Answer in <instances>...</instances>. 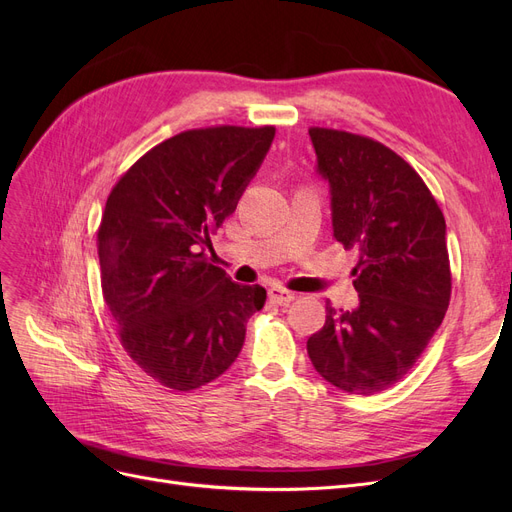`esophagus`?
I'll list each match as a JSON object with an SVG mask.
<instances>
[{"mask_svg":"<svg viewBox=\"0 0 512 512\" xmlns=\"http://www.w3.org/2000/svg\"><path fill=\"white\" fill-rule=\"evenodd\" d=\"M269 299L275 305H288L294 299V294L290 290H286V288L273 286V288H269Z\"/></svg>","mask_w":512,"mask_h":512,"instance_id":"1","label":"esophagus"}]
</instances>
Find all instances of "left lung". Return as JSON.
Masks as SVG:
<instances>
[{
	"instance_id": "1",
	"label": "left lung",
	"mask_w": 512,
	"mask_h": 512,
	"mask_svg": "<svg viewBox=\"0 0 512 512\" xmlns=\"http://www.w3.org/2000/svg\"><path fill=\"white\" fill-rule=\"evenodd\" d=\"M316 173L329 183L333 237L359 250V305L307 339L318 374L352 395H376L404 378L451 301L446 222L416 170L371 138L312 128Z\"/></svg>"
}]
</instances>
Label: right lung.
Masks as SVG:
<instances>
[{"label": "right lung", "mask_w": 512, "mask_h": 512, "mask_svg": "<svg viewBox=\"0 0 512 512\" xmlns=\"http://www.w3.org/2000/svg\"><path fill=\"white\" fill-rule=\"evenodd\" d=\"M275 128L181 132L119 179L98 230L104 301L121 346L153 380L194 391L235 363L267 301L207 262L209 235L237 209Z\"/></svg>", "instance_id": "1"}]
</instances>
